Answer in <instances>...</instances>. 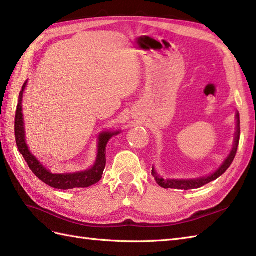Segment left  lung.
Listing matches in <instances>:
<instances>
[{
	"label": "left lung",
	"mask_w": 256,
	"mask_h": 256,
	"mask_svg": "<svg viewBox=\"0 0 256 256\" xmlns=\"http://www.w3.org/2000/svg\"><path fill=\"white\" fill-rule=\"evenodd\" d=\"M236 136H234L232 150L230 152L228 157L226 158L222 164L215 172H214V174L207 176L198 178V179H191V180H174V179L164 180V179H162V178H160L157 172L155 171V169L152 168V174L154 178H155V180L159 184V186L164 188H176V190H184V191H186V190L198 188L200 186H205V184H207V183L218 179L220 176H222L224 172L227 171V169L230 167L231 164H232L234 159L236 157V150H238V145H239V140H240V116L238 112H236Z\"/></svg>",
	"instance_id": "8db88e82"
}]
</instances>
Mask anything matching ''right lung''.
Instances as JSON below:
<instances>
[{
	"instance_id": "right-lung-1",
	"label": "right lung",
	"mask_w": 256,
	"mask_h": 256,
	"mask_svg": "<svg viewBox=\"0 0 256 256\" xmlns=\"http://www.w3.org/2000/svg\"><path fill=\"white\" fill-rule=\"evenodd\" d=\"M27 82L24 84L22 92L20 94L18 104H17L16 116H15V138L16 144L18 147L20 152L22 155L25 162H27L28 167L34 172V174L44 182L48 186L60 190H70L75 188H88L92 184L97 183L102 178L104 170L106 167V147L108 144L109 140L112 136L118 135L120 130L116 132H102L100 133L98 138V152L97 158L94 164L90 169L85 171L74 172V174H52L51 171L48 170L46 167L39 162V160L36 158L29 150L26 144L25 138V126H24V116H22V94L25 90Z\"/></svg>"
}]
</instances>
